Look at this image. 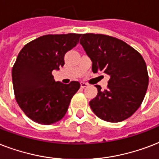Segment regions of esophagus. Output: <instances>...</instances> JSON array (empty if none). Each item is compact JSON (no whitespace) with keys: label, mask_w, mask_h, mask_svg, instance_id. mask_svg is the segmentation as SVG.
<instances>
[{"label":"esophagus","mask_w":159,"mask_h":159,"mask_svg":"<svg viewBox=\"0 0 159 159\" xmlns=\"http://www.w3.org/2000/svg\"><path fill=\"white\" fill-rule=\"evenodd\" d=\"M80 86H81V88H85V87H87V86H88V84L84 83V82H81Z\"/></svg>","instance_id":"obj_1"}]
</instances>
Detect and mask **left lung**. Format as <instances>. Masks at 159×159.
I'll use <instances>...</instances> for the list:
<instances>
[{"mask_svg": "<svg viewBox=\"0 0 159 159\" xmlns=\"http://www.w3.org/2000/svg\"><path fill=\"white\" fill-rule=\"evenodd\" d=\"M80 43L92 60L93 73L109 76L107 89H98L89 102L91 109L107 122H121L129 118L144 99L148 75L143 58L123 40L102 34H84Z\"/></svg>", "mask_w": 159, "mask_h": 159, "instance_id": "1", "label": "left lung"}]
</instances>
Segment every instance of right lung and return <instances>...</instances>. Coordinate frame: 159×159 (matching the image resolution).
<instances>
[{
	"mask_svg": "<svg viewBox=\"0 0 159 159\" xmlns=\"http://www.w3.org/2000/svg\"><path fill=\"white\" fill-rule=\"evenodd\" d=\"M80 36L75 33L45 35L20 51L12 68L15 97L22 111L34 122L49 125L66 115L80 84L55 82L52 71L65 65V55L78 44Z\"/></svg>",
	"mask_w": 159,
	"mask_h": 159,
	"instance_id": "add662e5",
	"label": "right lung"
}]
</instances>
